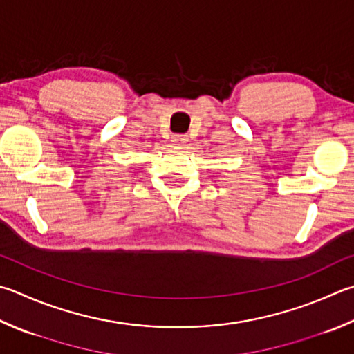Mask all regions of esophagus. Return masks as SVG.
I'll use <instances>...</instances> for the list:
<instances>
[{
	"label": "esophagus",
	"instance_id": "esophagus-1",
	"mask_svg": "<svg viewBox=\"0 0 354 354\" xmlns=\"http://www.w3.org/2000/svg\"><path fill=\"white\" fill-rule=\"evenodd\" d=\"M187 140H189V138L185 136V134H175V136L171 138V142L175 145H185Z\"/></svg>",
	"mask_w": 354,
	"mask_h": 354
}]
</instances>
